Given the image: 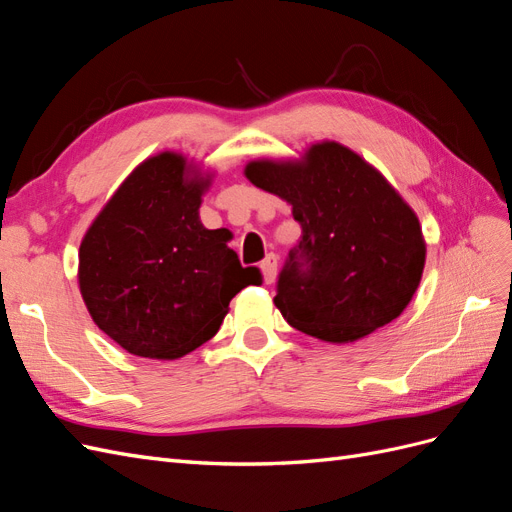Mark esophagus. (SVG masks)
Here are the masks:
<instances>
[{
	"label": "esophagus",
	"instance_id": "esophagus-1",
	"mask_svg": "<svg viewBox=\"0 0 512 512\" xmlns=\"http://www.w3.org/2000/svg\"><path fill=\"white\" fill-rule=\"evenodd\" d=\"M260 269H262V275H265V282L273 284L275 275H277V256L269 254L265 260L260 262Z\"/></svg>",
	"mask_w": 512,
	"mask_h": 512
}]
</instances>
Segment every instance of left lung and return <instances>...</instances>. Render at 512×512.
Segmentation results:
<instances>
[{"mask_svg": "<svg viewBox=\"0 0 512 512\" xmlns=\"http://www.w3.org/2000/svg\"><path fill=\"white\" fill-rule=\"evenodd\" d=\"M245 177L301 224L273 299L290 327L348 344L404 312L425 267L421 224L359 153L324 141L301 160H254Z\"/></svg>", "mask_w": 512, "mask_h": 512, "instance_id": "1", "label": "left lung"}]
</instances>
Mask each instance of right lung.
I'll use <instances>...</instances> for the list:
<instances>
[{
    "mask_svg": "<svg viewBox=\"0 0 512 512\" xmlns=\"http://www.w3.org/2000/svg\"><path fill=\"white\" fill-rule=\"evenodd\" d=\"M209 175L181 153L138 164L98 213L79 250V286L91 318L130 354L173 361L218 333L228 303L262 284L241 267L222 228L198 218Z\"/></svg>",
    "mask_w": 512,
    "mask_h": 512,
    "instance_id": "add662e5",
    "label": "right lung"
}]
</instances>
